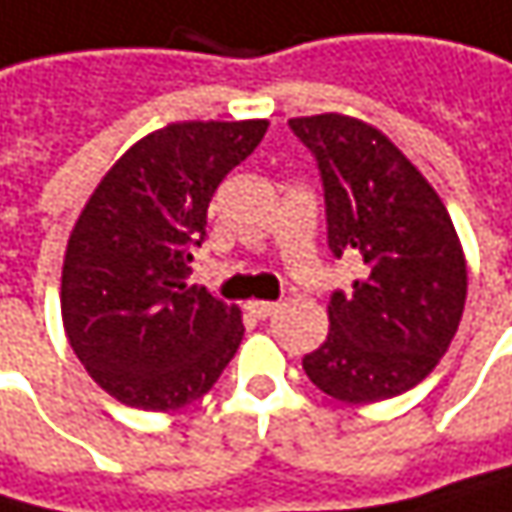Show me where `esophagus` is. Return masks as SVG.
<instances>
[{"mask_svg":"<svg viewBox=\"0 0 512 512\" xmlns=\"http://www.w3.org/2000/svg\"><path fill=\"white\" fill-rule=\"evenodd\" d=\"M249 310L255 313L257 319H269V316H275V313H278V304L275 302H249Z\"/></svg>","mask_w":512,"mask_h":512,"instance_id":"1","label":"esophagus"}]
</instances>
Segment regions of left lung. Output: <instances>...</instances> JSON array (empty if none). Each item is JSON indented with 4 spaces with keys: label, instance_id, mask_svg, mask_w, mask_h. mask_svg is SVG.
<instances>
[{
    "label": "left lung",
    "instance_id": "1",
    "mask_svg": "<svg viewBox=\"0 0 512 512\" xmlns=\"http://www.w3.org/2000/svg\"><path fill=\"white\" fill-rule=\"evenodd\" d=\"M325 184L328 246L363 278L328 302V340L307 378L346 404L413 390L448 351L466 304V255L428 178L375 125L346 114L290 119Z\"/></svg>",
    "mask_w": 512,
    "mask_h": 512
}]
</instances>
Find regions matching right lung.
<instances>
[{
  "mask_svg": "<svg viewBox=\"0 0 512 512\" xmlns=\"http://www.w3.org/2000/svg\"><path fill=\"white\" fill-rule=\"evenodd\" d=\"M269 119L169 122L96 184L67 240L61 316L75 357L117 401L169 413L202 398L243 340V313L190 284L219 181Z\"/></svg>",
  "mask_w": 512,
  "mask_h": 512,
  "instance_id": "add662e5",
  "label": "right lung"
}]
</instances>
